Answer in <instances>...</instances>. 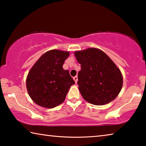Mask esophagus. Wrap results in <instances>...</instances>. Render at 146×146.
I'll use <instances>...</instances> for the list:
<instances>
[{
  "label": "esophagus",
  "instance_id": "obj_1",
  "mask_svg": "<svg viewBox=\"0 0 146 146\" xmlns=\"http://www.w3.org/2000/svg\"><path fill=\"white\" fill-rule=\"evenodd\" d=\"M73 79H74V80L75 81V83H77V82H78V76H75V77H74V78H73Z\"/></svg>",
  "mask_w": 146,
  "mask_h": 146
}]
</instances>
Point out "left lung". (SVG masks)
<instances>
[{
  "label": "left lung",
  "instance_id": "8db88e82",
  "mask_svg": "<svg viewBox=\"0 0 146 146\" xmlns=\"http://www.w3.org/2000/svg\"><path fill=\"white\" fill-rule=\"evenodd\" d=\"M74 56L81 64L78 84L83 99L95 106L115 99L122 88L123 76L113 60L96 48L76 51Z\"/></svg>",
  "mask_w": 146,
  "mask_h": 146
}]
</instances>
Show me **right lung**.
Here are the masks:
<instances>
[{
	"instance_id": "obj_1",
	"label": "right lung",
	"mask_w": 146,
	"mask_h": 146,
	"mask_svg": "<svg viewBox=\"0 0 146 146\" xmlns=\"http://www.w3.org/2000/svg\"><path fill=\"white\" fill-rule=\"evenodd\" d=\"M70 52L60 50L47 51L39 57L26 77L28 94L38 106L47 109L58 106L65 100L74 81L63 65Z\"/></svg>"
}]
</instances>
